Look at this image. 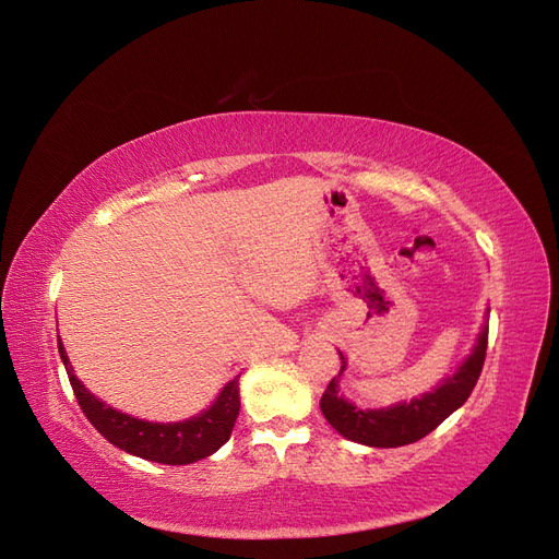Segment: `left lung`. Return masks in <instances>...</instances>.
I'll use <instances>...</instances> for the list:
<instances>
[{
  "label": "left lung",
  "instance_id": "obj_1",
  "mask_svg": "<svg viewBox=\"0 0 559 559\" xmlns=\"http://www.w3.org/2000/svg\"><path fill=\"white\" fill-rule=\"evenodd\" d=\"M488 349V325L480 331L474 352L460 365L457 372L432 393L420 395L412 402H400L389 409H358L352 402H346L337 393V377L331 379L329 389L321 395V412L325 420L346 439L358 441V444L395 449L430 435L439 423H444L457 407H463L472 395L476 381L484 370ZM344 362V356L340 354ZM344 370V365H342Z\"/></svg>",
  "mask_w": 559,
  "mask_h": 559
}]
</instances>
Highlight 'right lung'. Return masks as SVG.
Here are the masks:
<instances>
[{
	"label": "right lung",
	"instance_id": "1",
	"mask_svg": "<svg viewBox=\"0 0 559 559\" xmlns=\"http://www.w3.org/2000/svg\"><path fill=\"white\" fill-rule=\"evenodd\" d=\"M57 349H60L73 395L79 400L87 420L110 444L131 455H139L162 465H189L213 455L219 447H224L230 437V430L236 426L240 412L238 377L226 383L217 402L207 412L182 423H150L115 412L99 397H94L75 379L62 342H57Z\"/></svg>",
	"mask_w": 559,
	"mask_h": 559
}]
</instances>
